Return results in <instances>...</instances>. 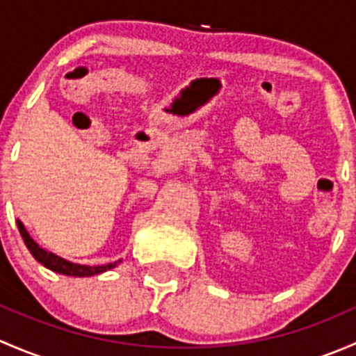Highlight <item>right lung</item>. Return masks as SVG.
<instances>
[{"label":"right lung","instance_id":"1","mask_svg":"<svg viewBox=\"0 0 356 356\" xmlns=\"http://www.w3.org/2000/svg\"><path fill=\"white\" fill-rule=\"evenodd\" d=\"M17 227H19L20 236H22L25 246L29 248V251H31L32 257H34L39 264L44 265L46 268L56 272V274L72 275V277H91V275L103 274V272L117 267V265L122 261V260H117V261H113V264L95 265V267H91V265L74 264V261H68V260H65V258L58 257V254L51 253V251H48V250H44V248L39 246L38 243L31 238V234H29L27 229L24 227V224L19 220V218H17Z\"/></svg>","mask_w":356,"mask_h":356}]
</instances>
